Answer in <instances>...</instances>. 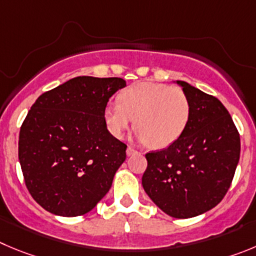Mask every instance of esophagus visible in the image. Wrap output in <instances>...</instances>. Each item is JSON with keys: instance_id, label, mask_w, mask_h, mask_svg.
<instances>
[{"instance_id": "1", "label": "esophagus", "mask_w": 256, "mask_h": 256, "mask_svg": "<svg viewBox=\"0 0 256 256\" xmlns=\"http://www.w3.org/2000/svg\"><path fill=\"white\" fill-rule=\"evenodd\" d=\"M135 152H136V150L134 149V148H131V146H128V150H126V154H128V156H130V155L135 154Z\"/></svg>"}]
</instances>
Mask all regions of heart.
Returning <instances> with one entry per match:
<instances>
[{"label": "heart", "mask_w": 256, "mask_h": 256, "mask_svg": "<svg viewBox=\"0 0 256 256\" xmlns=\"http://www.w3.org/2000/svg\"><path fill=\"white\" fill-rule=\"evenodd\" d=\"M190 104L180 88L140 82L118 94V104L104 110L107 128L121 139L135 118L136 135L152 148H164L182 135L190 120Z\"/></svg>", "instance_id": "b5f03b06"}]
</instances>
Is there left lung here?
Returning a JSON list of instances; mask_svg holds the SVG:
<instances>
[{"instance_id": "8db88e82", "label": "left lung", "mask_w": 256, "mask_h": 256, "mask_svg": "<svg viewBox=\"0 0 256 256\" xmlns=\"http://www.w3.org/2000/svg\"><path fill=\"white\" fill-rule=\"evenodd\" d=\"M190 104L184 131L166 149L145 155L142 187L176 218L210 211L225 197L240 159V135L225 106L187 82L176 80Z\"/></svg>"}]
</instances>
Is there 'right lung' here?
Masks as SVG:
<instances>
[{
    "mask_svg": "<svg viewBox=\"0 0 256 256\" xmlns=\"http://www.w3.org/2000/svg\"><path fill=\"white\" fill-rule=\"evenodd\" d=\"M122 78L83 76L42 93L18 136L25 184L50 214L80 216L96 207L126 159V145L107 130L104 110Z\"/></svg>",
    "mask_w": 256,
    "mask_h": 256,
    "instance_id": "obj_1",
    "label": "right lung"
}]
</instances>
